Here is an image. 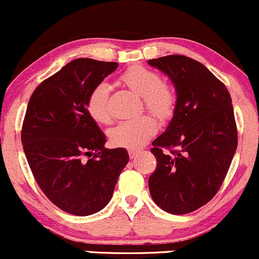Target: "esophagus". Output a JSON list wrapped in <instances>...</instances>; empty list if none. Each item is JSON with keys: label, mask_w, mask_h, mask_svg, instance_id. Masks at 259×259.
Masks as SVG:
<instances>
[{"label": "esophagus", "mask_w": 259, "mask_h": 259, "mask_svg": "<svg viewBox=\"0 0 259 259\" xmlns=\"http://www.w3.org/2000/svg\"><path fill=\"white\" fill-rule=\"evenodd\" d=\"M140 153H141V152L137 151V149H130V151H128V154H130V158L131 159L136 158V157H137Z\"/></svg>", "instance_id": "obj_1"}]
</instances>
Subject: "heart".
<instances>
[{"label": "heart", "instance_id": "1", "mask_svg": "<svg viewBox=\"0 0 259 259\" xmlns=\"http://www.w3.org/2000/svg\"><path fill=\"white\" fill-rule=\"evenodd\" d=\"M119 82L138 93L142 97L145 107L157 118L164 121L175 112V91L168 83L162 81L158 72L145 66H133L119 76ZM110 91L106 82H101L91 90L87 97L86 110L97 123H108L111 121ZM157 128L156 118L151 114H143L118 122L110 131V140L116 147L138 149L148 142Z\"/></svg>", "mask_w": 259, "mask_h": 259}]
</instances>
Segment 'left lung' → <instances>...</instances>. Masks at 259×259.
I'll use <instances>...</instances> for the list:
<instances>
[{"mask_svg": "<svg viewBox=\"0 0 259 259\" xmlns=\"http://www.w3.org/2000/svg\"><path fill=\"white\" fill-rule=\"evenodd\" d=\"M177 92L173 118L152 142L157 167L148 187L154 203L186 214L208 203L222 186L238 135L227 87L206 66L182 55L149 60Z\"/></svg>", "mask_w": 259, "mask_h": 259, "instance_id": "1", "label": "left lung"}]
</instances>
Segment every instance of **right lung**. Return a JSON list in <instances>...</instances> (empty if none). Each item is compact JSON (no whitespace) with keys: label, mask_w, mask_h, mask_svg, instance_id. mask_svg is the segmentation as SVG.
<instances>
[{"label":"right lung","mask_w":259,"mask_h":259,"mask_svg":"<svg viewBox=\"0 0 259 259\" xmlns=\"http://www.w3.org/2000/svg\"><path fill=\"white\" fill-rule=\"evenodd\" d=\"M117 62L77 58L32 93L21 131L37 185L53 204L74 215L107 206L128 163L124 148H105L106 137L86 110L91 90Z\"/></svg>","instance_id":"1"}]
</instances>
